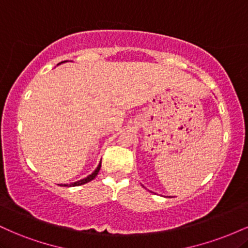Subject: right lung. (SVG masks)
<instances>
[{"label": "right lung", "instance_id": "obj_1", "mask_svg": "<svg viewBox=\"0 0 248 248\" xmlns=\"http://www.w3.org/2000/svg\"><path fill=\"white\" fill-rule=\"evenodd\" d=\"M66 62L67 61L59 62L58 65H61V64H62V62ZM100 168H101V162L98 164V167L95 168L94 171H93L92 173H90V175L86 176V177H85V178L80 179V181L73 182V183H70V184H61V186H82V184H86V183H88V182H91V181H92V179L95 178V176L98 175V172H99V170H100Z\"/></svg>", "mask_w": 248, "mask_h": 248}]
</instances>
